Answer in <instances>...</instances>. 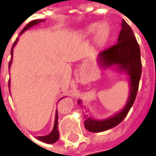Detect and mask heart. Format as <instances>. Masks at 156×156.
<instances>
[{
  "label": "heart",
  "instance_id": "heart-1",
  "mask_svg": "<svg viewBox=\"0 0 156 156\" xmlns=\"http://www.w3.org/2000/svg\"><path fill=\"white\" fill-rule=\"evenodd\" d=\"M94 32L95 41L99 44H101L102 42H104L105 40L107 39L108 30L104 23H98L96 25L92 24V25H89L86 28V33L87 34H90Z\"/></svg>",
  "mask_w": 156,
  "mask_h": 156
}]
</instances>
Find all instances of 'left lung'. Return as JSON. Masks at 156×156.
Instances as JSON below:
<instances>
[{"label": "left lung", "mask_w": 156, "mask_h": 156, "mask_svg": "<svg viewBox=\"0 0 156 156\" xmlns=\"http://www.w3.org/2000/svg\"><path fill=\"white\" fill-rule=\"evenodd\" d=\"M98 62L102 68L116 66L119 71L127 73L129 76V96L122 110L113 116L104 120H94L86 115L84 126L90 132H102L117 126L128 115L135 102L141 75V62L140 47L135 39V34L129 24L123 20L122 30L120 32L117 43L98 55ZM81 108H84L81 100L77 101Z\"/></svg>", "instance_id": "left-lung-1"}]
</instances>
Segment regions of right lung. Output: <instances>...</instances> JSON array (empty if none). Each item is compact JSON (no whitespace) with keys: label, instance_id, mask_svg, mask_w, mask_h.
I'll return each instance as SVG.
<instances>
[{"label":"right lung","instance_id":"add662e5","mask_svg":"<svg viewBox=\"0 0 156 156\" xmlns=\"http://www.w3.org/2000/svg\"><path fill=\"white\" fill-rule=\"evenodd\" d=\"M42 21H43V20H34V21H30L27 25H26V27L22 29V31L21 32V34H22L24 31H26L27 29L30 28L31 27H33V26H34V25H37V24L40 23V22H42ZM17 41H18V38H17L16 41H15L14 45H13V47H12V49H11V60H10V62H9V68H10V65H11V62H12L13 48H14V47H15V44H16ZM9 87H10V81H9ZM63 98H64V97H63ZM37 139L40 140V141H43V142H46V143H49V144L55 143V141H57L58 140H59V131H58V112H57V110L56 112H55V120L54 129H53V130H52L51 133H50L49 135H44V136H37Z\"/></svg>","mask_w":156,"mask_h":156}]
</instances>
